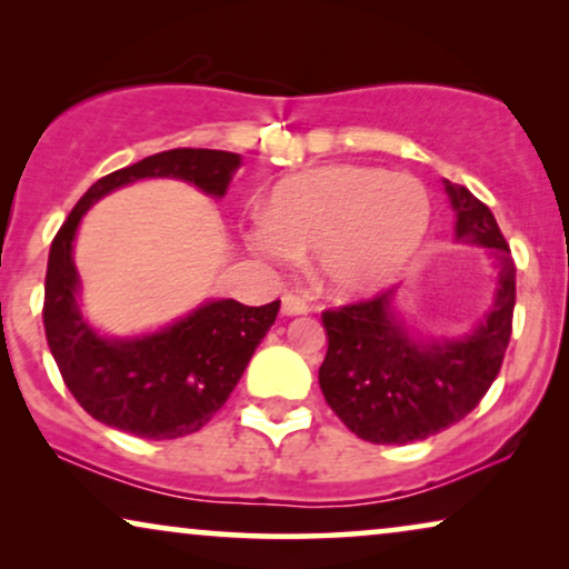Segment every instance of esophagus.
Here are the masks:
<instances>
[{
  "mask_svg": "<svg viewBox=\"0 0 569 569\" xmlns=\"http://www.w3.org/2000/svg\"><path fill=\"white\" fill-rule=\"evenodd\" d=\"M310 306L302 298H298V295H284L282 298V313L284 316H302L308 313Z\"/></svg>",
  "mask_w": 569,
  "mask_h": 569,
  "instance_id": "1",
  "label": "esophagus"
}]
</instances>
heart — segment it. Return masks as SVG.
<instances>
[{"instance_id": "1", "label": "heart", "mask_w": 569, "mask_h": 569, "mask_svg": "<svg viewBox=\"0 0 569 569\" xmlns=\"http://www.w3.org/2000/svg\"><path fill=\"white\" fill-rule=\"evenodd\" d=\"M251 236L271 267L316 253L318 274L337 295L386 284L422 243L430 197L411 176L337 166L287 178L271 191Z\"/></svg>"}]
</instances>
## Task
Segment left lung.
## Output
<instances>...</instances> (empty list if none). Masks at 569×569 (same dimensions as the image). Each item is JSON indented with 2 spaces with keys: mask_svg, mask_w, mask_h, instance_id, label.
Segmentation results:
<instances>
[{
  "mask_svg": "<svg viewBox=\"0 0 569 569\" xmlns=\"http://www.w3.org/2000/svg\"><path fill=\"white\" fill-rule=\"evenodd\" d=\"M456 236L492 248L495 306L461 339L415 341L396 321L391 292L321 313L329 349L318 370L323 399L357 438L407 446L461 422L502 368L516 308V261L495 214L463 186L446 181Z\"/></svg>",
  "mask_w": 569,
  "mask_h": 569,
  "instance_id": "1",
  "label": "left lung"
}]
</instances>
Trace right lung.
Here are the masks:
<instances>
[{
    "label": "right lung",
    "mask_w": 569,
    "mask_h": 569,
    "mask_svg": "<svg viewBox=\"0 0 569 569\" xmlns=\"http://www.w3.org/2000/svg\"><path fill=\"white\" fill-rule=\"evenodd\" d=\"M238 166L240 154L222 150L183 147L150 154L92 183L53 238L43 295L46 341L69 393L98 422L147 440L201 430L230 399L277 321L279 300L259 308L214 300L150 337L103 339L77 308V224L100 197L139 178H181L209 197H222Z\"/></svg>",
    "instance_id": "right-lung-1"
}]
</instances>
